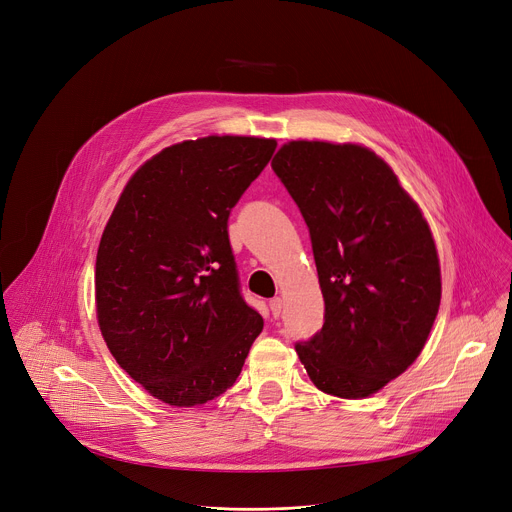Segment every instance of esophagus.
<instances>
[{"mask_svg":"<svg viewBox=\"0 0 512 512\" xmlns=\"http://www.w3.org/2000/svg\"><path fill=\"white\" fill-rule=\"evenodd\" d=\"M270 313H272V317H280V313H282V299L280 297H274V299H270Z\"/></svg>","mask_w":512,"mask_h":512,"instance_id":"obj_1","label":"esophagus"}]
</instances>
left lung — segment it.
<instances>
[{
  "instance_id": "1",
  "label": "left lung",
  "mask_w": 512,
  "mask_h": 512,
  "mask_svg": "<svg viewBox=\"0 0 512 512\" xmlns=\"http://www.w3.org/2000/svg\"><path fill=\"white\" fill-rule=\"evenodd\" d=\"M272 170L309 227L325 321L295 344L313 384L364 399L421 354L441 301L429 225L392 168L360 144L293 140Z\"/></svg>"
}]
</instances>
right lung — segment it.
<instances>
[{
	"mask_svg": "<svg viewBox=\"0 0 512 512\" xmlns=\"http://www.w3.org/2000/svg\"><path fill=\"white\" fill-rule=\"evenodd\" d=\"M274 148L254 136L168 146L136 170L105 225L95 262L101 335L166 405L223 394L264 327L240 293L227 219Z\"/></svg>",
	"mask_w": 512,
	"mask_h": 512,
	"instance_id": "1",
	"label": "right lung"
}]
</instances>
